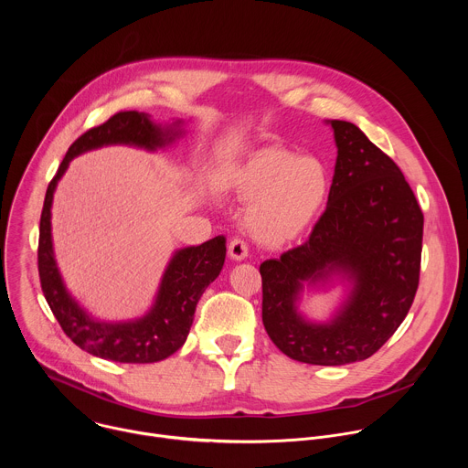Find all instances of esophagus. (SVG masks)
Masks as SVG:
<instances>
[{"label":"esophagus","mask_w":468,"mask_h":468,"mask_svg":"<svg viewBox=\"0 0 468 468\" xmlns=\"http://www.w3.org/2000/svg\"><path fill=\"white\" fill-rule=\"evenodd\" d=\"M228 253L233 261H242L248 257V244L242 240V239H233L229 242V248H228Z\"/></svg>","instance_id":"esophagus-1"}]
</instances>
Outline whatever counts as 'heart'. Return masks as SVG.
I'll list each match as a JSON object with an SVG mask.
<instances>
[{
  "mask_svg": "<svg viewBox=\"0 0 468 468\" xmlns=\"http://www.w3.org/2000/svg\"><path fill=\"white\" fill-rule=\"evenodd\" d=\"M233 186L250 202L246 226L255 240L282 246L300 237L320 215L331 177L316 157L264 148L237 168Z\"/></svg>",
  "mask_w": 468,
  "mask_h": 468,
  "instance_id": "obj_1",
  "label": "heart"
}]
</instances>
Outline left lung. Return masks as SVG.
I'll list each match as a JSON object with an SVG mask.
<instances>
[{"label":"left lung","mask_w":468,"mask_h":468,"mask_svg":"<svg viewBox=\"0 0 468 468\" xmlns=\"http://www.w3.org/2000/svg\"><path fill=\"white\" fill-rule=\"evenodd\" d=\"M337 144L327 207L311 237L261 264L262 324L291 359L339 367L368 359L408 316L419 289L424 215L402 170L352 122L327 120ZM349 283L327 323L297 311L307 284Z\"/></svg>","instance_id":"1"}]
</instances>
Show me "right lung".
I'll use <instances>...</instances> for the list:
<instances>
[{
    "label": "right lung",
    "mask_w": 468,
    "mask_h": 468,
    "mask_svg": "<svg viewBox=\"0 0 468 468\" xmlns=\"http://www.w3.org/2000/svg\"><path fill=\"white\" fill-rule=\"evenodd\" d=\"M183 135L181 120L155 123L150 114L123 111L89 129L66 152L49 181L40 217L38 276L46 302L62 331L81 350L116 363H157L177 352L190 331L197 300L218 278L226 261V239L215 237L199 246L177 250L163 274L155 302L135 320L103 322L89 314L66 289L53 253L51 204L53 192L70 161L101 146L125 144L148 152L161 150Z\"/></svg>",
    "instance_id": "1"
}]
</instances>
